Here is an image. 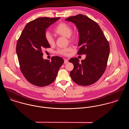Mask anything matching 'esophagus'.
I'll list each match as a JSON object with an SVG mask.
<instances>
[{"instance_id":"1","label":"esophagus","mask_w":129,"mask_h":129,"mask_svg":"<svg viewBox=\"0 0 129 129\" xmlns=\"http://www.w3.org/2000/svg\"><path fill=\"white\" fill-rule=\"evenodd\" d=\"M69 62V60H68V59H64V63H67L68 62Z\"/></svg>"}]
</instances>
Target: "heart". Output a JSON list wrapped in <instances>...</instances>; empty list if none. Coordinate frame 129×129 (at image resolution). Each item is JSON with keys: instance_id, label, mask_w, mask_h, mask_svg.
<instances>
[{"instance_id": "1", "label": "heart", "mask_w": 129, "mask_h": 129, "mask_svg": "<svg viewBox=\"0 0 129 129\" xmlns=\"http://www.w3.org/2000/svg\"><path fill=\"white\" fill-rule=\"evenodd\" d=\"M54 32L57 35L69 38V39H70L71 40H73V39L71 38L72 28L71 26L66 23L62 22L57 24L54 29ZM45 37L48 44L50 45H53L54 44V38L50 32H47L45 33ZM72 51V49L69 47L65 49H60L58 51V53L61 55H68L69 53Z\"/></svg>"}]
</instances>
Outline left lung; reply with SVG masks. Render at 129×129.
Segmentation results:
<instances>
[{
	"label": "left lung",
	"mask_w": 129,
	"mask_h": 129,
	"mask_svg": "<svg viewBox=\"0 0 129 129\" xmlns=\"http://www.w3.org/2000/svg\"><path fill=\"white\" fill-rule=\"evenodd\" d=\"M65 20L74 23L78 29L80 49L77 54L86 55L81 62L76 57L69 60L74 66L71 77L78 85H90L96 82L106 70L109 44L98 24L86 16L78 14Z\"/></svg>",
	"instance_id": "8db88e82"
}]
</instances>
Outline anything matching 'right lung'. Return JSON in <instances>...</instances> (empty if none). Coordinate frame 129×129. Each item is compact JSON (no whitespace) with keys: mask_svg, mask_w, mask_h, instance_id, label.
<instances>
[{"mask_svg":"<svg viewBox=\"0 0 129 129\" xmlns=\"http://www.w3.org/2000/svg\"><path fill=\"white\" fill-rule=\"evenodd\" d=\"M60 17H40L29 22L25 27L16 44V53L20 70L30 83L39 87L48 85L55 80L64 60L53 56L51 61L44 59L42 51L49 48L45 35L46 30Z\"/></svg>","mask_w":129,"mask_h":129,"instance_id":"right-lung-1","label":"right lung"}]
</instances>
